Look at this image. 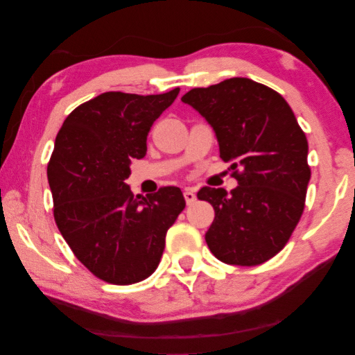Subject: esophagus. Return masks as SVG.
Wrapping results in <instances>:
<instances>
[{
  "mask_svg": "<svg viewBox=\"0 0 355 355\" xmlns=\"http://www.w3.org/2000/svg\"><path fill=\"white\" fill-rule=\"evenodd\" d=\"M184 198H185V202H187V206H190V204H193L196 201V195L191 189L184 190Z\"/></svg>",
  "mask_w": 355,
  "mask_h": 355,
  "instance_id": "obj_1",
  "label": "esophagus"
}]
</instances>
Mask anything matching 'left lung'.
I'll list each match as a JSON object with an SVG mask.
<instances>
[{"label":"left lung","instance_id":"8db88e82","mask_svg":"<svg viewBox=\"0 0 355 355\" xmlns=\"http://www.w3.org/2000/svg\"><path fill=\"white\" fill-rule=\"evenodd\" d=\"M212 126L220 157L231 162L237 189L202 187L215 209L206 232L221 262L260 265L275 257L300 221L310 168L309 143L287 101L270 87L231 78L182 96Z\"/></svg>","mask_w":355,"mask_h":355}]
</instances>
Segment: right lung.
Masks as SVG:
<instances>
[{
    "instance_id": "add662e5",
    "label": "right lung",
    "mask_w": 355,
    "mask_h": 355,
    "mask_svg": "<svg viewBox=\"0 0 355 355\" xmlns=\"http://www.w3.org/2000/svg\"><path fill=\"white\" fill-rule=\"evenodd\" d=\"M178 93L105 92L74 109L55 137L48 164L55 225L79 262L109 284L151 276L166 231L185 207L181 189L134 196L124 182L130 160L145 157L153 123Z\"/></svg>"
}]
</instances>
